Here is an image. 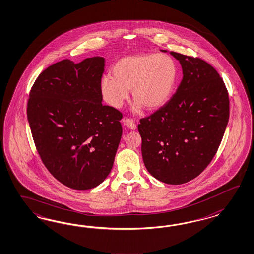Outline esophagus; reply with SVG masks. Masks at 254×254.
Wrapping results in <instances>:
<instances>
[{
	"mask_svg": "<svg viewBox=\"0 0 254 254\" xmlns=\"http://www.w3.org/2000/svg\"><path fill=\"white\" fill-rule=\"evenodd\" d=\"M125 124H126V126H127L130 130H136V124H134V122H133L132 120L127 119V120L125 121Z\"/></svg>",
	"mask_w": 254,
	"mask_h": 254,
	"instance_id": "esophagus-1",
	"label": "esophagus"
}]
</instances>
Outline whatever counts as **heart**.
<instances>
[{
    "label": "heart",
    "instance_id": "1",
    "mask_svg": "<svg viewBox=\"0 0 254 254\" xmlns=\"http://www.w3.org/2000/svg\"><path fill=\"white\" fill-rule=\"evenodd\" d=\"M112 76H103L99 90L104 101L121 109L131 91L134 111L141 107L155 110L163 107L174 93L177 66L166 54L140 53L119 59L112 66Z\"/></svg>",
    "mask_w": 254,
    "mask_h": 254
}]
</instances>
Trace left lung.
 Instances as JSON below:
<instances>
[{
  "label": "left lung",
  "mask_w": 254,
  "mask_h": 254,
  "mask_svg": "<svg viewBox=\"0 0 254 254\" xmlns=\"http://www.w3.org/2000/svg\"><path fill=\"white\" fill-rule=\"evenodd\" d=\"M170 54L179 61L183 79L163 107L140 120L138 130L149 174L165 184L181 185L201 174L217 152L229 119V97L210 64Z\"/></svg>",
  "instance_id": "left-lung-1"
}]
</instances>
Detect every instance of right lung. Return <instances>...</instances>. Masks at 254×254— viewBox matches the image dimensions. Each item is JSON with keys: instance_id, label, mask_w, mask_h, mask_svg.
<instances>
[{"instance_id": "add662e5", "label": "right lung", "mask_w": 254, "mask_h": 254, "mask_svg": "<svg viewBox=\"0 0 254 254\" xmlns=\"http://www.w3.org/2000/svg\"><path fill=\"white\" fill-rule=\"evenodd\" d=\"M102 57L75 64L64 59L39 75L27 115L37 150L63 185L87 190L109 175L120 144L123 114L102 105Z\"/></svg>"}]
</instances>
